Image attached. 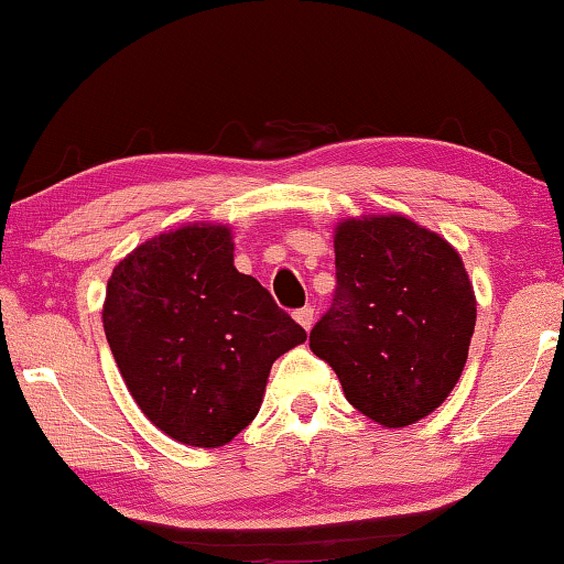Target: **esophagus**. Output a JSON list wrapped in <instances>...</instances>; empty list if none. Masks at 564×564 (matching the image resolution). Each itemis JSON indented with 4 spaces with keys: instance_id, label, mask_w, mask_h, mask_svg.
I'll return each instance as SVG.
<instances>
[{
    "instance_id": "34e87169",
    "label": "esophagus",
    "mask_w": 564,
    "mask_h": 564,
    "mask_svg": "<svg viewBox=\"0 0 564 564\" xmlns=\"http://www.w3.org/2000/svg\"><path fill=\"white\" fill-rule=\"evenodd\" d=\"M293 318H296L303 328L311 330V326H314V308L303 306L299 311H293Z\"/></svg>"
}]
</instances>
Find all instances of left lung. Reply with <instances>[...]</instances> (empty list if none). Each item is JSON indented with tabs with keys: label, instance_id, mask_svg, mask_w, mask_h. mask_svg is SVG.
<instances>
[{
	"label": "left lung",
	"instance_id": "obj_1",
	"mask_svg": "<svg viewBox=\"0 0 564 564\" xmlns=\"http://www.w3.org/2000/svg\"><path fill=\"white\" fill-rule=\"evenodd\" d=\"M336 291L311 328V351L348 404L406 426L459 381L477 303L457 250L409 218L346 220L336 230Z\"/></svg>",
	"mask_w": 564,
	"mask_h": 564
}]
</instances>
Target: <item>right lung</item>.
I'll return each mask as SVG.
<instances>
[{"mask_svg":"<svg viewBox=\"0 0 564 564\" xmlns=\"http://www.w3.org/2000/svg\"><path fill=\"white\" fill-rule=\"evenodd\" d=\"M107 344L150 422L187 446H223L253 422L273 361L306 330L234 265L226 226L163 234L115 265Z\"/></svg>","mask_w":564,"mask_h":564,"instance_id":"right-lung-1","label":"right lung"}]
</instances>
